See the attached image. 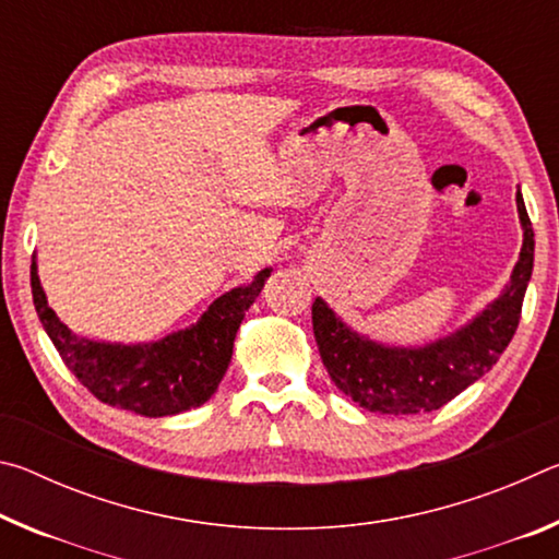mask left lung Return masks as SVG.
<instances>
[{"label": "left lung", "mask_w": 559, "mask_h": 559, "mask_svg": "<svg viewBox=\"0 0 559 559\" xmlns=\"http://www.w3.org/2000/svg\"><path fill=\"white\" fill-rule=\"evenodd\" d=\"M523 249L506 290L456 333L424 347H394L355 333L323 298L313 302V333L330 380L367 412L409 416L441 409L498 362L513 340L527 281L533 276L535 234L523 194H515Z\"/></svg>", "instance_id": "8db88e82"}]
</instances>
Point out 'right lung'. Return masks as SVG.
<instances>
[{"instance_id":"right-lung-1","label":"right lung","mask_w":559,"mask_h":559,"mask_svg":"<svg viewBox=\"0 0 559 559\" xmlns=\"http://www.w3.org/2000/svg\"><path fill=\"white\" fill-rule=\"evenodd\" d=\"M271 276L259 271L249 286L231 288L216 298L194 325L157 343H100L79 337L49 308L36 261L32 263V296L46 335L66 367L103 404L143 416H169L202 406L216 392L231 362L234 337L246 310Z\"/></svg>"}]
</instances>
